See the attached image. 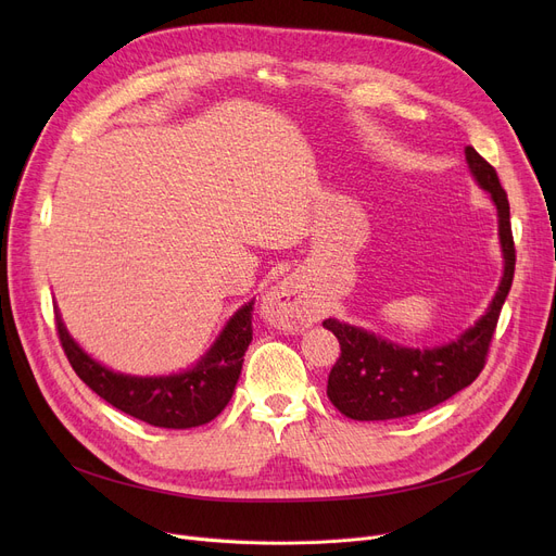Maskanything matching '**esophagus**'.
Segmentation results:
<instances>
[{
	"label": "esophagus",
	"mask_w": 556,
	"mask_h": 556,
	"mask_svg": "<svg viewBox=\"0 0 556 556\" xmlns=\"http://www.w3.org/2000/svg\"><path fill=\"white\" fill-rule=\"evenodd\" d=\"M266 313L273 325L286 331L306 329L319 319V311L308 300L300 279H283L275 286L266 300Z\"/></svg>",
	"instance_id": "esophagus-1"
}]
</instances>
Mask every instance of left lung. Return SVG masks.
<instances>
[{
  "label": "left lung",
  "instance_id": "1",
  "mask_svg": "<svg viewBox=\"0 0 556 556\" xmlns=\"http://www.w3.org/2000/svg\"><path fill=\"white\" fill-rule=\"evenodd\" d=\"M466 162L482 189L498 207L505 275L489 311L476 327L451 344L437 349H407L376 338L338 319H325V329L340 342V356L329 374L327 394L338 410L356 421H386L419 415L471 386L486 365L491 338L509 295L516 266V248L509 223V200L495 168L466 146Z\"/></svg>",
  "mask_w": 556,
  "mask_h": 556
}]
</instances>
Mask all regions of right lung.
<instances>
[{"instance_id":"1","label":"right lung","mask_w":556,"mask_h":556,"mask_svg":"<svg viewBox=\"0 0 556 556\" xmlns=\"http://www.w3.org/2000/svg\"><path fill=\"white\" fill-rule=\"evenodd\" d=\"M252 311L254 302L233 315L210 354L193 369L160 378H137L105 369L70 338L58 313L55 329L80 381L116 410L157 428H193L218 417L229 403L241 376L245 349L252 342Z\"/></svg>"}]
</instances>
